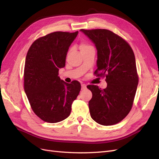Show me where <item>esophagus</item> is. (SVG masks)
<instances>
[{
	"label": "esophagus",
	"mask_w": 159,
	"mask_h": 159,
	"mask_svg": "<svg viewBox=\"0 0 159 159\" xmlns=\"http://www.w3.org/2000/svg\"><path fill=\"white\" fill-rule=\"evenodd\" d=\"M86 89V85L85 84H81V90H84Z\"/></svg>",
	"instance_id": "34e87169"
}]
</instances>
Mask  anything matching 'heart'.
I'll list each match as a JSON object with an SVG mask.
<instances>
[{"label":"heart","instance_id":"b5f03b06","mask_svg":"<svg viewBox=\"0 0 159 159\" xmlns=\"http://www.w3.org/2000/svg\"><path fill=\"white\" fill-rule=\"evenodd\" d=\"M89 47H91V46L88 44H86V43H81L80 46V50H82L84 49L88 48H89Z\"/></svg>","mask_w":159,"mask_h":159}]
</instances>
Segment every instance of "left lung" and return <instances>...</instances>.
Wrapping results in <instances>:
<instances>
[{
  "label": "left lung",
  "mask_w": 159,
  "mask_h": 159,
  "mask_svg": "<svg viewBox=\"0 0 159 159\" xmlns=\"http://www.w3.org/2000/svg\"><path fill=\"white\" fill-rule=\"evenodd\" d=\"M98 50L96 76L105 77V89L88 85L92 92L89 102L90 115L102 125H113L121 121L132 108L139 76L135 57L129 43L106 29L84 30Z\"/></svg>",
  "instance_id": "1"
}]
</instances>
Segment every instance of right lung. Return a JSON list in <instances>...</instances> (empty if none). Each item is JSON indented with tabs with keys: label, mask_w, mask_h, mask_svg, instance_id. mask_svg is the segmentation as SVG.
<instances>
[{
	"label": "right lung",
	"mask_w": 159,
	"mask_h": 159,
	"mask_svg": "<svg viewBox=\"0 0 159 159\" xmlns=\"http://www.w3.org/2000/svg\"><path fill=\"white\" fill-rule=\"evenodd\" d=\"M78 34L54 32L38 38L30 47L24 71V87L31 108L43 121L54 123L70 115L81 89L78 81L66 83L58 76L69 47Z\"/></svg>",
	"instance_id": "add662e5"
}]
</instances>
